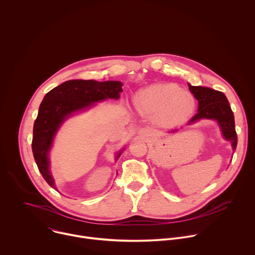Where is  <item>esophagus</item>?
Returning a JSON list of instances; mask_svg holds the SVG:
<instances>
[{
  "label": "esophagus",
  "instance_id": "obj_1",
  "mask_svg": "<svg viewBox=\"0 0 255 255\" xmlns=\"http://www.w3.org/2000/svg\"><path fill=\"white\" fill-rule=\"evenodd\" d=\"M150 134H151V133H150V130L147 129V128H140V129L138 130V135L141 136V137H143V138L149 137Z\"/></svg>",
  "mask_w": 255,
  "mask_h": 255
}]
</instances>
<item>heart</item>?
Here are the masks:
<instances>
[{
	"instance_id": "obj_1",
	"label": "heart",
	"mask_w": 255,
	"mask_h": 255,
	"mask_svg": "<svg viewBox=\"0 0 255 255\" xmlns=\"http://www.w3.org/2000/svg\"><path fill=\"white\" fill-rule=\"evenodd\" d=\"M135 110L162 128L186 123L196 111L194 95L171 83H159L137 91L132 99Z\"/></svg>"
}]
</instances>
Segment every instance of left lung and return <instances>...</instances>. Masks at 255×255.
Returning a JSON list of instances; mask_svg holds the SVG:
<instances>
[{
  "instance_id": "8db88e82",
  "label": "left lung",
  "mask_w": 255,
  "mask_h": 255,
  "mask_svg": "<svg viewBox=\"0 0 255 255\" xmlns=\"http://www.w3.org/2000/svg\"><path fill=\"white\" fill-rule=\"evenodd\" d=\"M191 93L198 100V113L189 121L188 125L195 124L202 119L215 120L220 127L223 137L231 142L233 151L237 146L234 115L226 96L219 91L206 87H195L188 84ZM172 130L169 133H173Z\"/></svg>"
}]
</instances>
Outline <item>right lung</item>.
<instances>
[{"mask_svg":"<svg viewBox=\"0 0 255 255\" xmlns=\"http://www.w3.org/2000/svg\"><path fill=\"white\" fill-rule=\"evenodd\" d=\"M122 86L118 81L71 80L55 87L44 96L34 122L32 151L39 171L51 188L56 190L49 169V152L60 126L67 118L88 110L95 103L107 99L118 100L123 92ZM122 151L123 149L117 153L116 160Z\"/></svg>","mask_w":255,"mask_h":255,"instance_id":"right-lung-1","label":"right lung"}]
</instances>
